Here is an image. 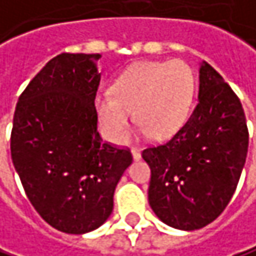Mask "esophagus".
<instances>
[{
  "mask_svg": "<svg viewBox=\"0 0 256 256\" xmlns=\"http://www.w3.org/2000/svg\"><path fill=\"white\" fill-rule=\"evenodd\" d=\"M132 156H133V160H134V161H138V160H140V158H142L140 152L138 151V150H132Z\"/></svg>",
  "mask_w": 256,
  "mask_h": 256,
  "instance_id": "esophagus-1",
  "label": "esophagus"
}]
</instances>
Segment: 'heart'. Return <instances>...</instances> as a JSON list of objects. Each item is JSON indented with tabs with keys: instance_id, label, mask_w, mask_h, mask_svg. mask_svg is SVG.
I'll return each instance as SVG.
<instances>
[{
	"instance_id": "obj_1",
	"label": "heart",
	"mask_w": 256,
	"mask_h": 256,
	"mask_svg": "<svg viewBox=\"0 0 256 256\" xmlns=\"http://www.w3.org/2000/svg\"><path fill=\"white\" fill-rule=\"evenodd\" d=\"M196 79L183 61H142L128 67L114 82L112 92L96 94L94 106L101 133L110 142L126 134L133 111L136 133L154 139L176 134L189 118Z\"/></svg>"
}]
</instances>
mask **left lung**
Returning a JSON list of instances; mask_svg holds the SVG:
<instances>
[{
  "mask_svg": "<svg viewBox=\"0 0 256 256\" xmlns=\"http://www.w3.org/2000/svg\"><path fill=\"white\" fill-rule=\"evenodd\" d=\"M248 144L239 98L202 61L198 105L192 116L167 144L142 152L151 167L148 199L155 216L186 232L216 220L236 190Z\"/></svg>",
  "mask_w": 256,
  "mask_h": 256,
  "instance_id": "8db88e82",
  "label": "left lung"
}]
</instances>
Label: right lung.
Masks as SVG:
<instances>
[{"instance_id": "right-lung-1", "label": "right lung", "mask_w": 256, "mask_h": 256, "mask_svg": "<svg viewBox=\"0 0 256 256\" xmlns=\"http://www.w3.org/2000/svg\"><path fill=\"white\" fill-rule=\"evenodd\" d=\"M100 54H60L18 98L12 160L39 216L68 234L102 226L114 190L132 164L128 150L104 144L94 101L101 80Z\"/></svg>"}]
</instances>
